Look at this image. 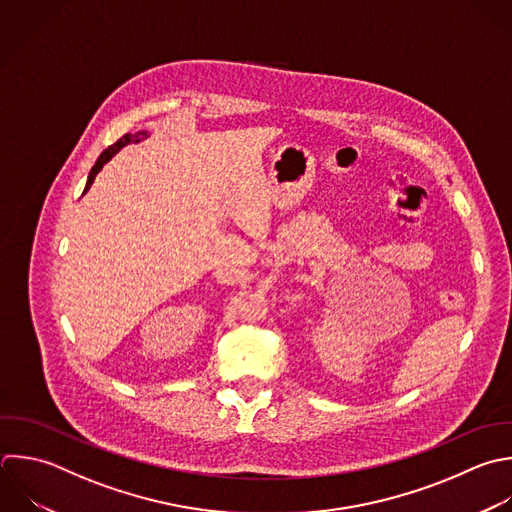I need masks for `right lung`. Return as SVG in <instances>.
Returning a JSON list of instances; mask_svg holds the SVG:
<instances>
[{
    "mask_svg": "<svg viewBox=\"0 0 512 512\" xmlns=\"http://www.w3.org/2000/svg\"><path fill=\"white\" fill-rule=\"evenodd\" d=\"M144 138H148V132H138V134H126V136H122L116 144H112L108 150H104L102 154H100V158L96 160V164H94V168L90 170V176H88V182H86V188H84V194L90 190V186L94 184V178L98 176V172L104 168V164H108L124 146H128L130 142H142Z\"/></svg>",
    "mask_w": 512,
    "mask_h": 512,
    "instance_id": "right-lung-1",
    "label": "right lung"
}]
</instances>
